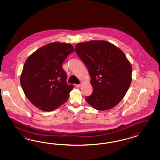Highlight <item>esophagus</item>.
Returning <instances> with one entry per match:
<instances>
[{
    "instance_id": "1",
    "label": "esophagus",
    "mask_w": 160,
    "mask_h": 160,
    "mask_svg": "<svg viewBox=\"0 0 160 160\" xmlns=\"http://www.w3.org/2000/svg\"><path fill=\"white\" fill-rule=\"evenodd\" d=\"M76 87H78V88H79V87H82V84H77L76 86Z\"/></svg>"
}]
</instances>
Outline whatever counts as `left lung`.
I'll return each instance as SVG.
<instances>
[{"mask_svg":"<svg viewBox=\"0 0 160 160\" xmlns=\"http://www.w3.org/2000/svg\"><path fill=\"white\" fill-rule=\"evenodd\" d=\"M76 52L91 78L92 92L86 102L97 110L116 106L131 82L132 68L126 55L114 44L100 40L78 44Z\"/></svg>","mask_w":160,"mask_h":160,"instance_id":"left-lung-1","label":"left lung"}]
</instances>
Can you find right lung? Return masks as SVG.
Instances as JSON below:
<instances>
[{
	"label": "right lung",
	"instance_id": "obj_1",
	"mask_svg": "<svg viewBox=\"0 0 160 160\" xmlns=\"http://www.w3.org/2000/svg\"><path fill=\"white\" fill-rule=\"evenodd\" d=\"M74 52L70 44H48L25 62L20 81L25 96L40 110L50 112L68 100L74 86L68 84L62 64Z\"/></svg>",
	"mask_w": 160,
	"mask_h": 160
}]
</instances>
